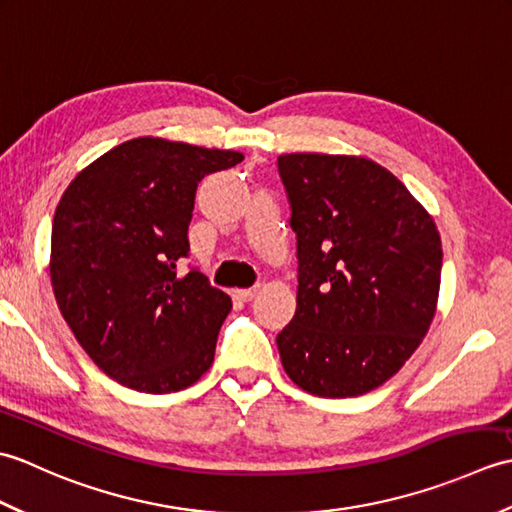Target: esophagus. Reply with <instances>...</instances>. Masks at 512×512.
<instances>
[{
  "mask_svg": "<svg viewBox=\"0 0 512 512\" xmlns=\"http://www.w3.org/2000/svg\"><path fill=\"white\" fill-rule=\"evenodd\" d=\"M257 292H259V286H255V288H246V290H237L235 295H237L239 299H242V301H253Z\"/></svg>",
  "mask_w": 512,
  "mask_h": 512,
  "instance_id": "1",
  "label": "esophagus"
}]
</instances>
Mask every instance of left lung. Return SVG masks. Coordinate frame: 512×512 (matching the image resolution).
Here are the masks:
<instances>
[{
  "label": "left lung",
  "instance_id": "8db88e82",
  "mask_svg": "<svg viewBox=\"0 0 512 512\" xmlns=\"http://www.w3.org/2000/svg\"><path fill=\"white\" fill-rule=\"evenodd\" d=\"M297 233V312L277 336L303 391L352 398L409 361L436 317L442 242L431 213L363 156L286 154Z\"/></svg>",
  "mask_w": 512,
  "mask_h": 512
}]
</instances>
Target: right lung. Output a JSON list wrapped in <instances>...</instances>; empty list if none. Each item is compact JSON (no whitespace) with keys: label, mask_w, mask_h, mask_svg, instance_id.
<instances>
[{"label":"right lung","mask_w":512,"mask_h":512,"mask_svg":"<svg viewBox=\"0 0 512 512\" xmlns=\"http://www.w3.org/2000/svg\"><path fill=\"white\" fill-rule=\"evenodd\" d=\"M239 151L140 136L76 173L54 211L50 281L76 341L103 374L143 394H171L211 367L231 297L189 255L198 182Z\"/></svg>","instance_id":"right-lung-1"}]
</instances>
